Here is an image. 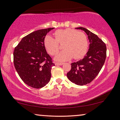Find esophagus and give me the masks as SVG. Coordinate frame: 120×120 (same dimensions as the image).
Returning <instances> with one entry per match:
<instances>
[{
	"instance_id": "1",
	"label": "esophagus",
	"mask_w": 120,
	"mask_h": 120,
	"mask_svg": "<svg viewBox=\"0 0 120 120\" xmlns=\"http://www.w3.org/2000/svg\"><path fill=\"white\" fill-rule=\"evenodd\" d=\"M64 64V63H63V62H56L55 63V64L56 65V66H58V65L61 66V65H62Z\"/></svg>"
}]
</instances>
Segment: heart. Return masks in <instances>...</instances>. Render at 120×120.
<instances>
[{"mask_svg":"<svg viewBox=\"0 0 120 120\" xmlns=\"http://www.w3.org/2000/svg\"><path fill=\"white\" fill-rule=\"evenodd\" d=\"M54 38L46 35L44 40V45L51 55L57 54L59 51V43H63L64 50L56 56L55 60L64 61L74 57L75 59L82 58L86 53L88 42L86 35L75 30L66 28L59 30L54 32Z\"/></svg>","mask_w":120,"mask_h":120,"instance_id":"obj_1","label":"heart"}]
</instances>
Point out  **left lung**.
Returning <instances> with one entry per match:
<instances>
[{"label":"left lung","instance_id":"left-lung-1","mask_svg":"<svg viewBox=\"0 0 120 120\" xmlns=\"http://www.w3.org/2000/svg\"><path fill=\"white\" fill-rule=\"evenodd\" d=\"M76 29L82 30L87 34L90 44L86 55L71 64V69L67 76L72 82L83 86L94 80L103 67L106 57V46L96 34L86 28L79 27Z\"/></svg>","mask_w":120,"mask_h":120}]
</instances>
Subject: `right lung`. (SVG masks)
I'll return each mask as SVG.
<instances>
[{
  "mask_svg": "<svg viewBox=\"0 0 120 120\" xmlns=\"http://www.w3.org/2000/svg\"><path fill=\"white\" fill-rule=\"evenodd\" d=\"M54 28L34 31L22 38L14 51V64L26 85L40 88L49 82L52 67L55 66L46 51L44 40Z\"/></svg>",
  "mask_w": 120,
  "mask_h": 120,
  "instance_id": "add662e5",
  "label": "right lung"
}]
</instances>
